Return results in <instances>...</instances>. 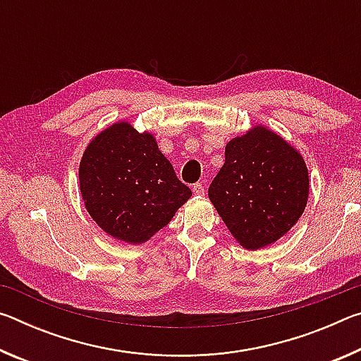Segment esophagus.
<instances>
[{
	"instance_id": "obj_1",
	"label": "esophagus",
	"mask_w": 361,
	"mask_h": 361,
	"mask_svg": "<svg viewBox=\"0 0 361 361\" xmlns=\"http://www.w3.org/2000/svg\"><path fill=\"white\" fill-rule=\"evenodd\" d=\"M192 192L195 195H204V186L200 185V183H195V185L192 186Z\"/></svg>"
}]
</instances>
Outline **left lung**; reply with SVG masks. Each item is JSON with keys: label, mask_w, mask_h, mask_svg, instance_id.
I'll return each instance as SVG.
<instances>
[{"label": "left lung", "mask_w": 361, "mask_h": 361, "mask_svg": "<svg viewBox=\"0 0 361 361\" xmlns=\"http://www.w3.org/2000/svg\"><path fill=\"white\" fill-rule=\"evenodd\" d=\"M209 197L247 250L271 245L301 218L309 197L302 156L276 132L256 126L226 145Z\"/></svg>", "instance_id": "8db88e82"}]
</instances>
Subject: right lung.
Listing matches in <instances>:
<instances>
[{
    "label": "right lung",
    "mask_w": 361,
    "mask_h": 361,
    "mask_svg": "<svg viewBox=\"0 0 361 361\" xmlns=\"http://www.w3.org/2000/svg\"><path fill=\"white\" fill-rule=\"evenodd\" d=\"M79 188L94 221L114 239L143 243L170 223L192 192L149 132L116 122L85 148Z\"/></svg>",
    "instance_id": "obj_1"
}]
</instances>
